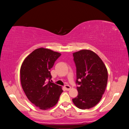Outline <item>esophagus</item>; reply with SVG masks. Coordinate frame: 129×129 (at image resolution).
Returning <instances> with one entry per match:
<instances>
[{
	"instance_id": "esophagus-1",
	"label": "esophagus",
	"mask_w": 129,
	"mask_h": 129,
	"mask_svg": "<svg viewBox=\"0 0 129 129\" xmlns=\"http://www.w3.org/2000/svg\"><path fill=\"white\" fill-rule=\"evenodd\" d=\"M64 87L67 90H69L70 89H71V86H70L69 85H65Z\"/></svg>"
}]
</instances>
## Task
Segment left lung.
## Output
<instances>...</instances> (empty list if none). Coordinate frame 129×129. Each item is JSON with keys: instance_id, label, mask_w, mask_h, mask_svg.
<instances>
[{"instance_id": "obj_1", "label": "left lung", "mask_w": 129, "mask_h": 129, "mask_svg": "<svg viewBox=\"0 0 129 129\" xmlns=\"http://www.w3.org/2000/svg\"><path fill=\"white\" fill-rule=\"evenodd\" d=\"M73 56L78 93L72 101L78 108L89 109L99 103L104 94L108 71L100 57L90 50H81L73 53Z\"/></svg>"}]
</instances>
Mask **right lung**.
<instances>
[{
	"label": "right lung",
	"mask_w": 129,
	"mask_h": 129,
	"mask_svg": "<svg viewBox=\"0 0 129 129\" xmlns=\"http://www.w3.org/2000/svg\"><path fill=\"white\" fill-rule=\"evenodd\" d=\"M61 54L40 48L29 54L21 65L20 81L23 90L28 100L42 110L55 105L63 91L61 86L50 81V70Z\"/></svg>",
	"instance_id": "add662e5"
}]
</instances>
